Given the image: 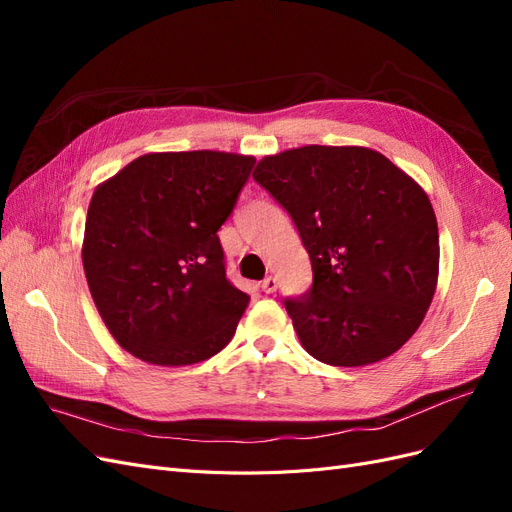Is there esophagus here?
<instances>
[{
	"label": "esophagus",
	"mask_w": 512,
	"mask_h": 512,
	"mask_svg": "<svg viewBox=\"0 0 512 512\" xmlns=\"http://www.w3.org/2000/svg\"><path fill=\"white\" fill-rule=\"evenodd\" d=\"M260 288H262V292H267V294H271V292H275L277 290V280L275 277H267V280H262V284H260Z\"/></svg>",
	"instance_id": "obj_1"
}]
</instances>
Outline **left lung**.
<instances>
[{
  "label": "left lung",
  "instance_id": "obj_1",
  "mask_svg": "<svg viewBox=\"0 0 512 512\" xmlns=\"http://www.w3.org/2000/svg\"><path fill=\"white\" fill-rule=\"evenodd\" d=\"M260 183L297 226L314 282L284 299L303 348L337 367L404 346L438 284L436 213L412 177L367 147L307 145L262 158Z\"/></svg>",
  "mask_w": 512,
  "mask_h": 512
}]
</instances>
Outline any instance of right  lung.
<instances>
[{
	"mask_svg": "<svg viewBox=\"0 0 512 512\" xmlns=\"http://www.w3.org/2000/svg\"><path fill=\"white\" fill-rule=\"evenodd\" d=\"M254 164L224 151L147 153L91 196L89 292L106 329L136 359L194 365L235 335L250 297L228 282L218 230Z\"/></svg>",
	"mask_w": 512,
	"mask_h": 512,
	"instance_id": "obj_1",
	"label": "right lung"
}]
</instances>
